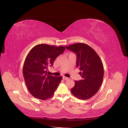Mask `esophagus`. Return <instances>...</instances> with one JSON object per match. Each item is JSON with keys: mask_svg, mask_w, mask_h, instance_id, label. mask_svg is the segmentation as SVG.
I'll return each mask as SVG.
<instances>
[{"mask_svg": "<svg viewBox=\"0 0 128 128\" xmlns=\"http://www.w3.org/2000/svg\"><path fill=\"white\" fill-rule=\"evenodd\" d=\"M68 77H66V76H63V80H68Z\"/></svg>", "mask_w": 128, "mask_h": 128, "instance_id": "esophagus-1", "label": "esophagus"}]
</instances>
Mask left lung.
Masks as SVG:
<instances>
[{
  "mask_svg": "<svg viewBox=\"0 0 128 128\" xmlns=\"http://www.w3.org/2000/svg\"><path fill=\"white\" fill-rule=\"evenodd\" d=\"M76 54V67L81 72L82 80L75 81L71 92L75 97L82 100L92 97L100 89L104 76V66L96 52L88 44L76 43L65 46Z\"/></svg>",
  "mask_w": 128,
  "mask_h": 128,
  "instance_id": "1",
  "label": "left lung"
}]
</instances>
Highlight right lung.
<instances>
[{
  "mask_svg": "<svg viewBox=\"0 0 128 128\" xmlns=\"http://www.w3.org/2000/svg\"><path fill=\"white\" fill-rule=\"evenodd\" d=\"M65 49L63 46L42 44L36 45L28 53L23 74L28 91L34 97L46 100L54 94L62 77L48 75L47 69Z\"/></svg>",
  "mask_w": 128,
  "mask_h": 128,
  "instance_id": "obj_1",
  "label": "right lung"
}]
</instances>
